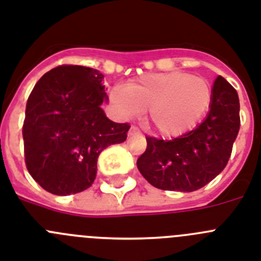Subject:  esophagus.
Here are the masks:
<instances>
[{"mask_svg": "<svg viewBox=\"0 0 261 261\" xmlns=\"http://www.w3.org/2000/svg\"><path fill=\"white\" fill-rule=\"evenodd\" d=\"M128 134H130V135H134V134H139V128H138L137 126H131Z\"/></svg>", "mask_w": 261, "mask_h": 261, "instance_id": "obj_1", "label": "esophagus"}]
</instances>
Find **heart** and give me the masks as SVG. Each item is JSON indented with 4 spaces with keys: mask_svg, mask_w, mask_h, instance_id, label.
I'll return each mask as SVG.
<instances>
[{
    "mask_svg": "<svg viewBox=\"0 0 261 261\" xmlns=\"http://www.w3.org/2000/svg\"><path fill=\"white\" fill-rule=\"evenodd\" d=\"M110 99L123 118L139 117L148 109V119L155 133L165 138L178 137L202 119L213 99L209 81L184 72L144 74L114 87Z\"/></svg>",
    "mask_w": 261,
    "mask_h": 261,
    "instance_id": "b5f03b06",
    "label": "heart"
}]
</instances>
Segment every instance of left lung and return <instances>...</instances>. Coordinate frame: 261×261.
<instances>
[{"label": "left lung", "mask_w": 261, "mask_h": 261, "mask_svg": "<svg viewBox=\"0 0 261 261\" xmlns=\"http://www.w3.org/2000/svg\"><path fill=\"white\" fill-rule=\"evenodd\" d=\"M212 92L209 114L194 130L171 140L146 137L147 148L137 165L158 189H201L227 165L240 127L239 97L222 76L215 79Z\"/></svg>", "instance_id": "1"}]
</instances>
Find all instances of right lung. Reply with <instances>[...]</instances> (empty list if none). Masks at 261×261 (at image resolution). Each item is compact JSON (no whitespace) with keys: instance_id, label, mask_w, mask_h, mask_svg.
I'll use <instances>...</instances> for the list:
<instances>
[{"instance_id":"1","label":"right lung","mask_w":261,"mask_h":261,"mask_svg":"<svg viewBox=\"0 0 261 261\" xmlns=\"http://www.w3.org/2000/svg\"><path fill=\"white\" fill-rule=\"evenodd\" d=\"M103 74L83 65H60L40 77L24 115V163L31 177L56 196L92 187L97 159L127 138L128 123L110 121Z\"/></svg>"}]
</instances>
